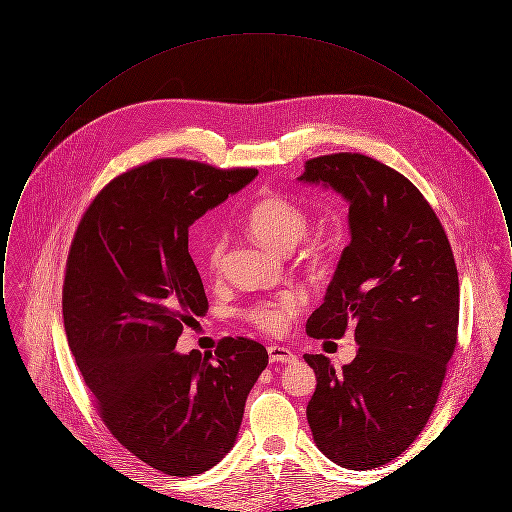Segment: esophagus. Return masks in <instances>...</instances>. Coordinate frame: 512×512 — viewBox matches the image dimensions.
Instances as JSON below:
<instances>
[{"label":"esophagus","instance_id":"1","mask_svg":"<svg viewBox=\"0 0 512 512\" xmlns=\"http://www.w3.org/2000/svg\"><path fill=\"white\" fill-rule=\"evenodd\" d=\"M268 357H270V363H293L295 361V353L282 345H268Z\"/></svg>","mask_w":512,"mask_h":512}]
</instances>
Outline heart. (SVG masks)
Here are the masks:
<instances>
[{
    "label": "heart",
    "mask_w": 512,
    "mask_h": 512,
    "mask_svg": "<svg viewBox=\"0 0 512 512\" xmlns=\"http://www.w3.org/2000/svg\"><path fill=\"white\" fill-rule=\"evenodd\" d=\"M247 230L261 242L278 251H292L307 230L309 217L301 205L288 197H267L257 201L245 215ZM315 247L311 253L315 255ZM226 253V236L215 234L205 245V261L211 272H219ZM305 305V295L299 290H286L272 299L253 303L244 311L245 318L268 334H282L290 318L295 317Z\"/></svg>",
    "instance_id": "b5f03b06"
}]
</instances>
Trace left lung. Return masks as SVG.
Listing matches in <instances>:
<instances>
[{
	"mask_svg": "<svg viewBox=\"0 0 512 512\" xmlns=\"http://www.w3.org/2000/svg\"><path fill=\"white\" fill-rule=\"evenodd\" d=\"M297 180L343 195L351 232L307 334L336 340L351 326L359 343L341 370L303 355L317 374L307 420L330 461L370 470L399 457L436 407L457 345L455 257L424 195L372 157H315Z\"/></svg>",
	"mask_w": 512,
	"mask_h": 512,
	"instance_id": "1",
	"label": "left lung"
}]
</instances>
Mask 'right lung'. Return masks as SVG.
Masks as SVG:
<instances>
[{"label":"right lung","instance_id":"1","mask_svg":"<svg viewBox=\"0 0 512 512\" xmlns=\"http://www.w3.org/2000/svg\"><path fill=\"white\" fill-rule=\"evenodd\" d=\"M255 176L155 159L96 195L71 244L63 320L74 361L109 432L169 476L201 474L234 447L268 365L267 349L247 338L205 355L174 351L184 324L209 307L188 230Z\"/></svg>","mask_w":512,"mask_h":512}]
</instances>
